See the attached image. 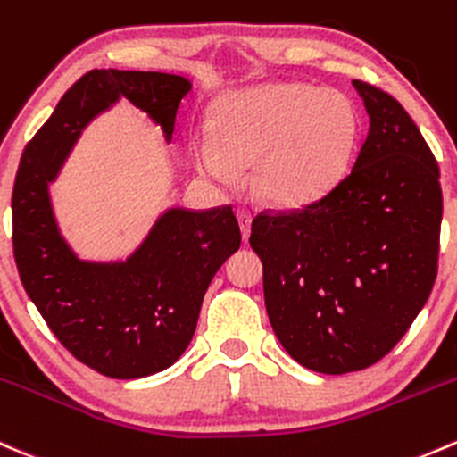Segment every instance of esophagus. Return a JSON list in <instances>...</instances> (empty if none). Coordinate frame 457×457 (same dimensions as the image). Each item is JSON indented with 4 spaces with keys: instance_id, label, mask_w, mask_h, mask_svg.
<instances>
[{
    "instance_id": "34e87169",
    "label": "esophagus",
    "mask_w": 457,
    "mask_h": 457,
    "mask_svg": "<svg viewBox=\"0 0 457 457\" xmlns=\"http://www.w3.org/2000/svg\"><path fill=\"white\" fill-rule=\"evenodd\" d=\"M237 219L240 225V234H243V240H247L249 232H252V214H249L247 210H238Z\"/></svg>"
}]
</instances>
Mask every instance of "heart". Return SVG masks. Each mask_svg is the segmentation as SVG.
<instances>
[{
    "label": "heart",
    "instance_id": "obj_1",
    "mask_svg": "<svg viewBox=\"0 0 457 457\" xmlns=\"http://www.w3.org/2000/svg\"><path fill=\"white\" fill-rule=\"evenodd\" d=\"M358 129V110L340 90L260 84L219 102L212 138L195 140V162L223 184H234L238 169L253 164L252 184L262 202L302 208L343 179Z\"/></svg>",
    "mask_w": 457,
    "mask_h": 457
}]
</instances>
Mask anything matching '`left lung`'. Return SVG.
Segmentation results:
<instances>
[{
  "label": "left lung",
  "instance_id": "left-lung-1",
  "mask_svg": "<svg viewBox=\"0 0 457 457\" xmlns=\"http://www.w3.org/2000/svg\"><path fill=\"white\" fill-rule=\"evenodd\" d=\"M353 87L370 119L353 169L319 202L255 214L249 237L275 336L328 375L390 353L438 273V162L393 95L362 79Z\"/></svg>",
  "mask_w": 457,
  "mask_h": 457
}]
</instances>
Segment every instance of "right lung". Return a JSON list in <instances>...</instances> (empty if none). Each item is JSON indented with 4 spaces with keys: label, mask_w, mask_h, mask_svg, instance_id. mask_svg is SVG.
Masks as SVG:
<instances>
[{
    "label": "right lung",
    "mask_w": 457,
    "mask_h": 457,
    "mask_svg": "<svg viewBox=\"0 0 457 457\" xmlns=\"http://www.w3.org/2000/svg\"><path fill=\"white\" fill-rule=\"evenodd\" d=\"M187 78L93 69L78 79L25 145L12 188V249L25 293L82 364L112 379L171 367L197 328L204 295L240 247L232 205L173 208L128 262H84L60 237L47 184L97 112L125 97L162 125L167 140Z\"/></svg>",
    "instance_id": "right-lung-1"
}]
</instances>
